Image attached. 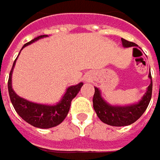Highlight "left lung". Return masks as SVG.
Listing matches in <instances>:
<instances>
[{
    "label": "left lung",
    "instance_id": "obj_1",
    "mask_svg": "<svg viewBox=\"0 0 160 160\" xmlns=\"http://www.w3.org/2000/svg\"><path fill=\"white\" fill-rule=\"evenodd\" d=\"M121 40L123 42V46L126 48L137 46L136 43L132 42H129L124 38H122ZM149 78H151V83L148 86L147 91L144 95L143 98L141 99V101L138 103L129 105V106L120 107V106H112L108 104L101 98L100 91L98 88H95V93L93 96V107L99 119L103 123L112 126H125L136 122L145 112L152 98V80L151 73L149 74Z\"/></svg>",
    "mask_w": 160,
    "mask_h": 160
}]
</instances>
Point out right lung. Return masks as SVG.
Returning a JSON list of instances; mask_svg holds the SVG:
<instances>
[{"mask_svg": "<svg viewBox=\"0 0 160 160\" xmlns=\"http://www.w3.org/2000/svg\"><path fill=\"white\" fill-rule=\"evenodd\" d=\"M46 36H48L42 35V36H37L30 42L25 43L22 48L25 46L34 42L35 41L42 38V37H46ZM16 59L13 63L12 69L9 73L8 82V94H9L11 103L15 108V112L18 113V115L23 120H25L27 123L35 127H37V128H51V127H55L59 124H61L68 115L72 99L78 95L83 83L80 82L78 85L70 86L69 88H68L63 98L57 105L49 106V105H43V104L32 103L26 99L20 98L18 95L15 94V92L12 89L11 78H12V72H13V69L15 64Z\"/></svg>", "mask_w": 160, "mask_h": 160, "instance_id": "right-lung-1", "label": "right lung"}]
</instances>
